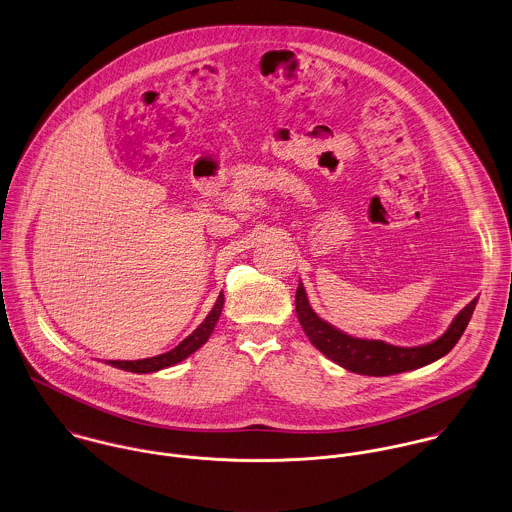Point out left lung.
<instances>
[{"instance_id":"left-lung-1","label":"left lung","mask_w":512,"mask_h":512,"mask_svg":"<svg viewBox=\"0 0 512 512\" xmlns=\"http://www.w3.org/2000/svg\"><path fill=\"white\" fill-rule=\"evenodd\" d=\"M477 301L479 299H473L467 307L463 308L453 318V322L449 324L445 334L439 336L437 340L423 344V346L402 348V346L388 344L384 340L354 338V336L334 328L332 324L322 320L310 308L307 291L301 281H299L297 297H295L299 322H301L308 340L312 342V346H316L332 362L340 364L342 368H346L350 372L362 374V376H392V374L415 370V368H421V366H427V364L439 360L459 342L461 334L465 332V328L473 316Z\"/></svg>"}]
</instances>
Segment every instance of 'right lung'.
Segmentation results:
<instances>
[{"mask_svg": "<svg viewBox=\"0 0 512 512\" xmlns=\"http://www.w3.org/2000/svg\"><path fill=\"white\" fill-rule=\"evenodd\" d=\"M221 308H223V293L217 297L215 305L209 310V314L205 316L204 322L188 338H184L174 350H170L166 354H158V356L144 358V360H108V364L114 366V368L126 370V372H134V374H150V372H158V370L170 368V366L186 360L190 354H194L198 348L204 346L207 338L211 336L217 320H219Z\"/></svg>", "mask_w": 512, "mask_h": 512, "instance_id": "add662e5", "label": "right lung"}]
</instances>
